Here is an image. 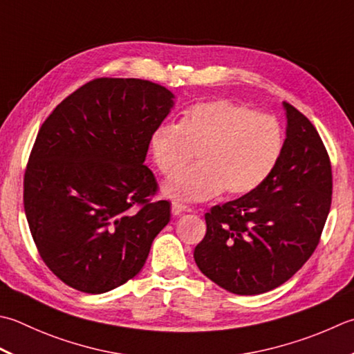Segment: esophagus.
I'll use <instances>...</instances> for the list:
<instances>
[{"label":"esophagus","mask_w":354,"mask_h":354,"mask_svg":"<svg viewBox=\"0 0 354 354\" xmlns=\"http://www.w3.org/2000/svg\"><path fill=\"white\" fill-rule=\"evenodd\" d=\"M184 212H189L185 205L179 204V203H171V214L173 216H179V214L184 213Z\"/></svg>","instance_id":"1"}]
</instances>
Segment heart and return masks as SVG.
Here are the masks:
<instances>
[{
	"label": "heart",
	"mask_w": 354,
	"mask_h": 354,
	"mask_svg": "<svg viewBox=\"0 0 354 354\" xmlns=\"http://www.w3.org/2000/svg\"><path fill=\"white\" fill-rule=\"evenodd\" d=\"M283 150L276 118L227 100L196 102L173 124L150 133L156 169L172 176L197 153V167L169 179L162 193L176 203H198L219 195L242 196L272 175Z\"/></svg>",
	"instance_id": "obj_1"
}]
</instances>
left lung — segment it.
I'll return each mask as SVG.
<instances>
[{
    "mask_svg": "<svg viewBox=\"0 0 354 354\" xmlns=\"http://www.w3.org/2000/svg\"><path fill=\"white\" fill-rule=\"evenodd\" d=\"M287 129L278 165L252 193L205 213L207 233L195 262L234 295L282 286L313 254L331 205V165L319 133L282 102Z\"/></svg>",
    "mask_w": 354,
    "mask_h": 354,
    "instance_id": "obj_1",
    "label": "left lung"
}]
</instances>
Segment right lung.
<instances>
[{
    "label": "right lung",
    "mask_w": 354,
    "mask_h": 354,
    "mask_svg": "<svg viewBox=\"0 0 354 354\" xmlns=\"http://www.w3.org/2000/svg\"><path fill=\"white\" fill-rule=\"evenodd\" d=\"M175 95L155 82L100 78L68 95L41 126L24 175V210L58 278L101 295L141 272L169 224L170 203L144 165L150 133Z\"/></svg>",
    "instance_id": "1"
}]
</instances>
